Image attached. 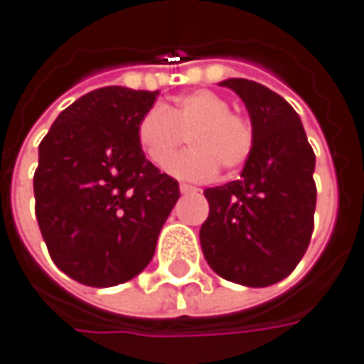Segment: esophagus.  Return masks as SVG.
<instances>
[{"label":"esophagus","instance_id":"esophagus-1","mask_svg":"<svg viewBox=\"0 0 364 364\" xmlns=\"http://www.w3.org/2000/svg\"><path fill=\"white\" fill-rule=\"evenodd\" d=\"M180 192L182 194H198L200 188H196V186H190V184H180Z\"/></svg>","mask_w":364,"mask_h":364}]
</instances>
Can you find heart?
I'll return each instance as SVG.
<instances>
[{
    "label": "heart",
    "instance_id": "heart-1",
    "mask_svg": "<svg viewBox=\"0 0 364 364\" xmlns=\"http://www.w3.org/2000/svg\"><path fill=\"white\" fill-rule=\"evenodd\" d=\"M229 109V101L213 91L182 95L174 105H154L137 121V146L156 168L166 170L188 134L193 147L171 161L170 174L203 182L217 174L218 166L237 172L253 151L255 133L251 121Z\"/></svg>",
    "mask_w": 364,
    "mask_h": 364
}]
</instances>
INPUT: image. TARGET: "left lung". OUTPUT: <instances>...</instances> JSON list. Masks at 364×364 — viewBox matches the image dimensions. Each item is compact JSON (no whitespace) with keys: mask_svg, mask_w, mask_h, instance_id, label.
<instances>
[{"mask_svg":"<svg viewBox=\"0 0 364 364\" xmlns=\"http://www.w3.org/2000/svg\"><path fill=\"white\" fill-rule=\"evenodd\" d=\"M249 111L255 141L239 180L204 190V259L235 284L267 287L296 269L314 231L316 156L298 113L267 87L227 78Z\"/></svg>","mask_w":364,"mask_h":364,"instance_id":"1","label":"left lung"}]
</instances>
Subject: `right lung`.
<instances>
[{"mask_svg": "<svg viewBox=\"0 0 364 364\" xmlns=\"http://www.w3.org/2000/svg\"><path fill=\"white\" fill-rule=\"evenodd\" d=\"M156 97L127 87L87 92L40 141L36 218L52 261L78 284L111 287L144 272L180 198L135 137Z\"/></svg>", "mask_w": 364, "mask_h": 364, "instance_id": "add662e5", "label": "right lung"}]
</instances>
